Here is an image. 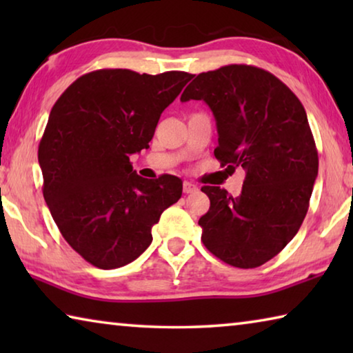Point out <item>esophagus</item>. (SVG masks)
Segmentation results:
<instances>
[{
  "label": "esophagus",
  "instance_id": "34e87169",
  "mask_svg": "<svg viewBox=\"0 0 353 353\" xmlns=\"http://www.w3.org/2000/svg\"><path fill=\"white\" fill-rule=\"evenodd\" d=\"M194 191H198V187H196L194 183L187 182V181L183 182V193H185V194H188V193H194Z\"/></svg>",
  "mask_w": 353,
  "mask_h": 353
}]
</instances>
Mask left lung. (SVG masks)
Instances as JSON below:
<instances>
[{"label": "left lung", "instance_id": "8db88e82", "mask_svg": "<svg viewBox=\"0 0 353 353\" xmlns=\"http://www.w3.org/2000/svg\"><path fill=\"white\" fill-rule=\"evenodd\" d=\"M190 99L213 112L221 166L246 172L238 198L201 188L210 199L201 240L227 265L261 266L294 238L308 212L319 159L305 109L279 77L243 63L196 76L181 97Z\"/></svg>", "mask_w": 353, "mask_h": 353}]
</instances>
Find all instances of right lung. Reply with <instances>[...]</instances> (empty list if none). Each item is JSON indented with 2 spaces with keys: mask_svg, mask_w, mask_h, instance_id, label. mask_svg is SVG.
I'll return each mask as SVG.
<instances>
[{
  "mask_svg": "<svg viewBox=\"0 0 353 353\" xmlns=\"http://www.w3.org/2000/svg\"><path fill=\"white\" fill-rule=\"evenodd\" d=\"M191 77L97 70L52 105L39 145L43 198L65 241L99 270L139 259L160 214L181 199V179H143L129 155L149 148L160 115Z\"/></svg>",
  "mask_w": 353,
  "mask_h": 353,
  "instance_id": "right-lung-1",
  "label": "right lung"
}]
</instances>
